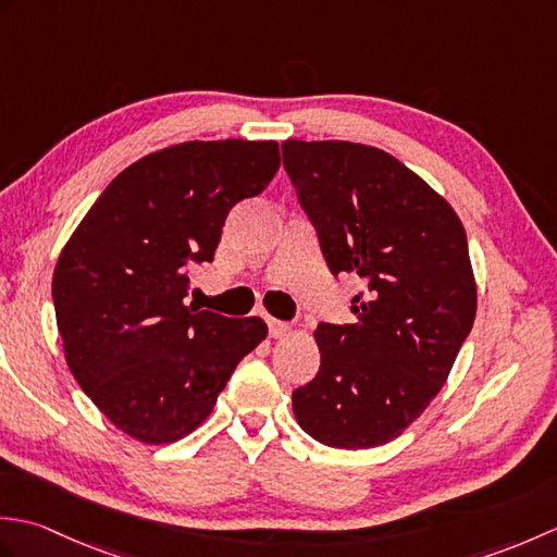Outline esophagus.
I'll return each instance as SVG.
<instances>
[{"instance_id": "obj_1", "label": "esophagus", "mask_w": 557, "mask_h": 557, "mask_svg": "<svg viewBox=\"0 0 557 557\" xmlns=\"http://www.w3.org/2000/svg\"><path fill=\"white\" fill-rule=\"evenodd\" d=\"M268 333L270 337H285L289 333V325L275 321V318H268Z\"/></svg>"}]
</instances>
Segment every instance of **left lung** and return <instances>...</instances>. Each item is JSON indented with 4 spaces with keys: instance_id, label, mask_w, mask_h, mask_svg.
Returning <instances> with one entry per match:
<instances>
[{
    "instance_id": "1",
    "label": "left lung",
    "mask_w": 557,
    "mask_h": 557,
    "mask_svg": "<svg viewBox=\"0 0 557 557\" xmlns=\"http://www.w3.org/2000/svg\"><path fill=\"white\" fill-rule=\"evenodd\" d=\"M282 162L333 275H359L357 321L318 323L321 369L292 393L301 429L377 447L441 393L476 315L467 232L419 174L373 146L285 140Z\"/></svg>"
}]
</instances>
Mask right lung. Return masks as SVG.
Returning <instances> with one entry per match:
<instances>
[{
	"label": "right lung",
	"instance_id": "add662e5",
	"mask_svg": "<svg viewBox=\"0 0 557 557\" xmlns=\"http://www.w3.org/2000/svg\"><path fill=\"white\" fill-rule=\"evenodd\" d=\"M280 168L275 140H188L114 176L71 234L52 277L71 373L116 429L180 441L208 419L260 318L186 306L188 270L212 263L224 220Z\"/></svg>",
	"mask_w": 557,
	"mask_h": 557
}]
</instances>
